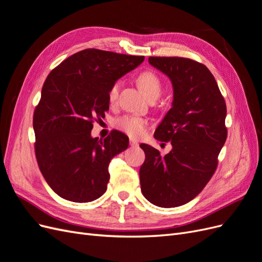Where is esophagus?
<instances>
[{"label": "esophagus", "mask_w": 262, "mask_h": 262, "mask_svg": "<svg viewBox=\"0 0 262 262\" xmlns=\"http://www.w3.org/2000/svg\"><path fill=\"white\" fill-rule=\"evenodd\" d=\"M130 145L132 147H137V146H139V142L134 139H130Z\"/></svg>", "instance_id": "esophagus-1"}]
</instances>
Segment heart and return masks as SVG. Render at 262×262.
I'll return each instance as SVG.
<instances>
[{
  "mask_svg": "<svg viewBox=\"0 0 262 262\" xmlns=\"http://www.w3.org/2000/svg\"><path fill=\"white\" fill-rule=\"evenodd\" d=\"M138 84L148 99H157L160 97L163 85L161 78L158 77V75L154 73L153 71H145V72H142L138 77ZM121 80H117L110 85L108 90V99L112 104H115L117 101L119 97V93H120L121 90ZM117 125L126 134H129V136L133 138H140L145 133L147 121L144 118L139 116L126 115L118 119Z\"/></svg>",
  "mask_w": 262,
  "mask_h": 262,
  "instance_id": "heart-1",
  "label": "heart"
}]
</instances>
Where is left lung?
Returning <instances> with one entry per match:
<instances>
[{
	"instance_id": "obj_1",
	"label": "left lung",
	"mask_w": 262,
	"mask_h": 262,
	"mask_svg": "<svg viewBox=\"0 0 262 262\" xmlns=\"http://www.w3.org/2000/svg\"><path fill=\"white\" fill-rule=\"evenodd\" d=\"M148 62L172 84L171 108L154 133L172 148L163 156L152 146L140 145L145 153L141 191L157 207L176 208L199 194L215 172L227 138L226 104L202 63L179 57H149Z\"/></svg>"
}]
</instances>
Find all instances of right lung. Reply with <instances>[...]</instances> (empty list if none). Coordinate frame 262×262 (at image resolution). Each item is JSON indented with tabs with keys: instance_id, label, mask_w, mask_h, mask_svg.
Listing matches in <instances>:
<instances>
[{
	"instance_id": "1",
	"label": "right lung",
	"mask_w": 262,
	"mask_h": 262,
	"mask_svg": "<svg viewBox=\"0 0 262 262\" xmlns=\"http://www.w3.org/2000/svg\"><path fill=\"white\" fill-rule=\"evenodd\" d=\"M143 61L142 55L85 49L47 76L33 119L35 153L46 181L63 199L85 203L105 193L109 163L126 149L129 138L117 130L104 140L92 138L93 123L109 109L110 85Z\"/></svg>"
}]
</instances>
